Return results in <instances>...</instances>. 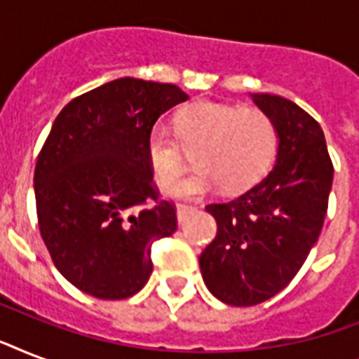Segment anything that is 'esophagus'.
Instances as JSON below:
<instances>
[{
    "mask_svg": "<svg viewBox=\"0 0 359 359\" xmlns=\"http://www.w3.org/2000/svg\"><path fill=\"white\" fill-rule=\"evenodd\" d=\"M197 207L194 205H184V203H179L177 205V218H179V224H184L186 218L190 216L191 212H196Z\"/></svg>",
    "mask_w": 359,
    "mask_h": 359,
    "instance_id": "1",
    "label": "esophagus"
}]
</instances>
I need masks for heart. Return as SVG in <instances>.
Returning a JSON list of instances; mask_svg holds the SVG:
<instances>
[{
	"instance_id": "heart-1",
	"label": "heart",
	"mask_w": 359,
	"mask_h": 359,
	"mask_svg": "<svg viewBox=\"0 0 359 359\" xmlns=\"http://www.w3.org/2000/svg\"><path fill=\"white\" fill-rule=\"evenodd\" d=\"M278 149L272 119L259 109H240L212 100L190 104L175 115V134L154 124L147 134V162L158 184L168 188L185 167L184 150L194 153L198 169L169 194L197 197L222 186L242 191L266 175Z\"/></svg>"
}]
</instances>
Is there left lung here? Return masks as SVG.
<instances>
[{"mask_svg": "<svg viewBox=\"0 0 359 359\" xmlns=\"http://www.w3.org/2000/svg\"><path fill=\"white\" fill-rule=\"evenodd\" d=\"M279 137L272 171L242 196L207 205L216 238L199 257L208 290L229 306H257L294 279L323 231L334 163L320 124L278 95H253Z\"/></svg>", "mask_w": 359, "mask_h": 359, "instance_id": "1", "label": "left lung"}]
</instances>
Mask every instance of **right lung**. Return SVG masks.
I'll return each instance as SVG.
<instances>
[{
    "instance_id": "add662e5",
    "label": "right lung",
    "mask_w": 359,
    "mask_h": 359,
    "mask_svg": "<svg viewBox=\"0 0 359 359\" xmlns=\"http://www.w3.org/2000/svg\"><path fill=\"white\" fill-rule=\"evenodd\" d=\"M184 100L173 83L121 78L72 98L53 121L33 177L36 219L55 268L86 294L140 292L152 244L177 231L145 143L158 117Z\"/></svg>"
}]
</instances>
